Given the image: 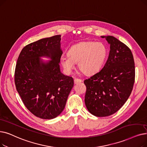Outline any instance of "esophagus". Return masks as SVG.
Segmentation results:
<instances>
[{
	"instance_id": "34e87169",
	"label": "esophagus",
	"mask_w": 147,
	"mask_h": 147,
	"mask_svg": "<svg viewBox=\"0 0 147 147\" xmlns=\"http://www.w3.org/2000/svg\"><path fill=\"white\" fill-rule=\"evenodd\" d=\"M82 82V80L79 79H74V84H79V83H80Z\"/></svg>"
}]
</instances>
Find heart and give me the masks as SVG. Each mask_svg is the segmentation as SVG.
<instances>
[{"mask_svg": "<svg viewBox=\"0 0 147 147\" xmlns=\"http://www.w3.org/2000/svg\"><path fill=\"white\" fill-rule=\"evenodd\" d=\"M107 53L106 46L101 42L82 41L73 46L68 55L61 58V64L65 71L70 73L78 63L80 71L86 75L97 72L105 61Z\"/></svg>", "mask_w": 147, "mask_h": 147, "instance_id": "b5f03b06", "label": "heart"}]
</instances>
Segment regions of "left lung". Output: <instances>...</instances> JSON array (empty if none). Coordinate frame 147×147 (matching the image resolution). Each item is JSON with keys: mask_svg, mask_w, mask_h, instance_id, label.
Returning a JSON list of instances; mask_svg holds the SVG:
<instances>
[{"mask_svg": "<svg viewBox=\"0 0 147 147\" xmlns=\"http://www.w3.org/2000/svg\"><path fill=\"white\" fill-rule=\"evenodd\" d=\"M110 45L108 59L100 71L84 80L85 103L93 115L103 117L117 112L129 98L135 77L130 49L113 36H101Z\"/></svg>", "mask_w": 147, "mask_h": 147, "instance_id": "left-lung-1", "label": "left lung"}]
</instances>
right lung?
Listing matches in <instances>:
<instances>
[{"instance_id": "right-lung-1", "label": "right lung", "mask_w": 147, "mask_h": 147, "mask_svg": "<svg viewBox=\"0 0 147 147\" xmlns=\"http://www.w3.org/2000/svg\"><path fill=\"white\" fill-rule=\"evenodd\" d=\"M61 37L42 38L25 46L15 70L16 89L24 105L34 115L44 119L62 113L74 85L73 79L61 71Z\"/></svg>"}]
</instances>
